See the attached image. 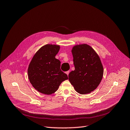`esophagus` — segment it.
Instances as JSON below:
<instances>
[{
  "mask_svg": "<svg viewBox=\"0 0 130 130\" xmlns=\"http://www.w3.org/2000/svg\"><path fill=\"white\" fill-rule=\"evenodd\" d=\"M69 73H70V71H67V72H66V74L67 75V76L69 75Z\"/></svg>",
  "mask_w": 130,
  "mask_h": 130,
  "instance_id": "obj_1",
  "label": "esophagus"
}]
</instances>
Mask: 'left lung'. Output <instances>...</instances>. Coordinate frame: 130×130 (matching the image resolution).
Returning <instances> with one entry per match:
<instances>
[{
    "label": "left lung",
    "mask_w": 130,
    "mask_h": 130,
    "mask_svg": "<svg viewBox=\"0 0 130 130\" xmlns=\"http://www.w3.org/2000/svg\"><path fill=\"white\" fill-rule=\"evenodd\" d=\"M75 70L69 74V80L78 93H89L96 89L102 80L104 68L99 56L87 44L72 48Z\"/></svg>",
    "instance_id": "8db88e82"
}]
</instances>
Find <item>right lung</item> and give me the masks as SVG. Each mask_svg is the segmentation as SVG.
<instances>
[{"label":"right lung","instance_id":"1","mask_svg":"<svg viewBox=\"0 0 130 130\" xmlns=\"http://www.w3.org/2000/svg\"><path fill=\"white\" fill-rule=\"evenodd\" d=\"M60 46L47 44L39 49L33 57L27 70L28 77L38 91L51 94L58 90L61 83L68 79L61 71L60 61L55 58Z\"/></svg>","mask_w":130,"mask_h":130}]
</instances>
